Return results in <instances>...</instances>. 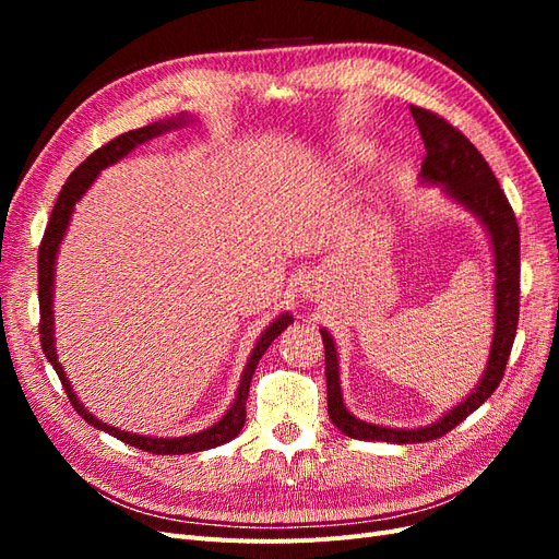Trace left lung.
<instances>
[{
	"mask_svg": "<svg viewBox=\"0 0 559 559\" xmlns=\"http://www.w3.org/2000/svg\"><path fill=\"white\" fill-rule=\"evenodd\" d=\"M411 114L425 142L427 156L421 160V183H438L448 198L460 202L464 210L485 226L489 245L495 253V335L489 345V359L476 389L448 411L441 419L417 429H394L382 425H370L354 417L343 403L341 370H337V349L326 329L321 331V341L326 349V389H329V417L333 425L349 438L359 441H384V443H427L445 436L460 421L495 394L506 364L511 357V347L518 331L520 314V228L509 198L489 170L480 151L473 146L464 134L452 128L438 114L411 107Z\"/></svg>",
	"mask_w": 559,
	"mask_h": 559,
	"instance_id": "8db88e82",
	"label": "left lung"
}]
</instances>
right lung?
<instances>
[{"mask_svg": "<svg viewBox=\"0 0 559 559\" xmlns=\"http://www.w3.org/2000/svg\"><path fill=\"white\" fill-rule=\"evenodd\" d=\"M191 121H193V116L179 114L175 118H165V121L148 123V126L138 128V130H128L123 134H118V138L111 140L109 144L93 151V154L70 175V179L64 181L56 207H53V212H50L44 240L39 245V314H41L39 333H41V349L46 354V359L50 361V366L56 368V373H58V378L64 386L67 396H70L74 411L83 419H86L91 427H95L99 431H107L109 436L118 438V441H123L128 445H134V448H140V450L151 452V454H189V452H202V450H210V448H216V445H224V443L233 441V438L238 436L245 427V417H247L245 405H247L249 384H251V378H253V370H257V366H259V359L263 357L265 349L270 347V343H273L286 326L294 324V317L289 312H282L280 317H275L273 324H270L261 333L257 345H253V349L249 354V361L242 370L240 386H238V392H235V401L230 403V408L226 411V415L218 421H214L212 427L202 429L198 433H189V436L154 438V436H140V433H130V431H121L116 427H109L107 421L97 419L95 415H91L86 408H83V403L76 399L70 380H67L64 368L58 361V354H56L53 286H56V259H58L60 242L64 238L67 226H70V218L74 214V205L81 200V195L91 189L93 181L97 179L99 173L105 170V167L126 158L130 151L138 148L140 144L158 138V134H163V132H170L175 128L191 123Z\"/></svg>", "mask_w": 559, "mask_h": 559, "instance_id": "obj_1", "label": "right lung"}]
</instances>
